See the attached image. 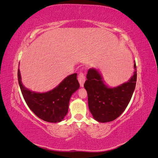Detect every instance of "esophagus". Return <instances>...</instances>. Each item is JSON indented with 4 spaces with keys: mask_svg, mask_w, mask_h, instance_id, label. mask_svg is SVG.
Instances as JSON below:
<instances>
[{
    "mask_svg": "<svg viewBox=\"0 0 158 158\" xmlns=\"http://www.w3.org/2000/svg\"><path fill=\"white\" fill-rule=\"evenodd\" d=\"M78 81H79V83L80 84V86L81 87H84V84L85 83V76L82 73H80L78 75Z\"/></svg>",
    "mask_w": 158,
    "mask_h": 158,
    "instance_id": "esophagus-1",
    "label": "esophagus"
}]
</instances>
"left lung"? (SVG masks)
I'll list each match as a JSON object with an SVG mask.
<instances>
[{"mask_svg": "<svg viewBox=\"0 0 158 158\" xmlns=\"http://www.w3.org/2000/svg\"><path fill=\"white\" fill-rule=\"evenodd\" d=\"M136 68L135 63V71L128 82L114 88H109L105 84L98 70L89 69L84 88L87 91L89 111L95 121L100 123L113 121L125 111L135 89Z\"/></svg>", "mask_w": 158, "mask_h": 158, "instance_id": "left-lung-1", "label": "left lung"}]
</instances>
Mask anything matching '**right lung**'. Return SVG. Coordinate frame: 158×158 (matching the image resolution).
<instances>
[{
	"mask_svg": "<svg viewBox=\"0 0 158 158\" xmlns=\"http://www.w3.org/2000/svg\"><path fill=\"white\" fill-rule=\"evenodd\" d=\"M18 83L27 106L37 117L49 123L63 120L69 110L70 97L79 87L77 74L66 77L56 88L49 92H32L22 84L20 70H18Z\"/></svg>",
	"mask_w": 158,
	"mask_h": 158,
	"instance_id": "right-lung-1",
	"label": "right lung"
}]
</instances>
